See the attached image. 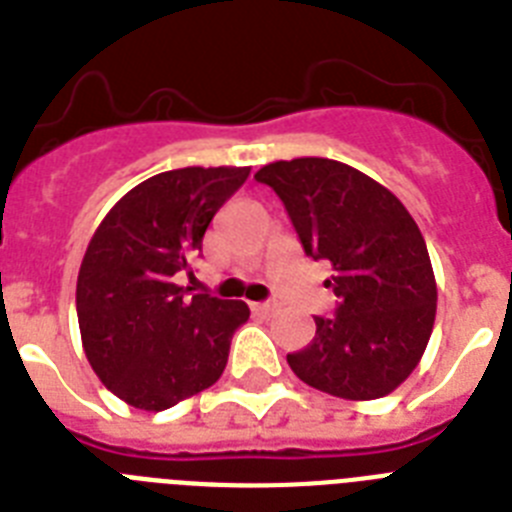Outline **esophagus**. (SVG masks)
Returning a JSON list of instances; mask_svg holds the SVG:
<instances>
[{"label":"esophagus","mask_w":512,"mask_h":512,"mask_svg":"<svg viewBox=\"0 0 512 512\" xmlns=\"http://www.w3.org/2000/svg\"><path fill=\"white\" fill-rule=\"evenodd\" d=\"M252 312L260 317H270L278 312V304L276 302H257V304H252Z\"/></svg>","instance_id":"esophagus-1"}]
</instances>
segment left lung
<instances>
[{"label": "left lung", "instance_id": "left-lung-1", "mask_svg": "<svg viewBox=\"0 0 512 512\" xmlns=\"http://www.w3.org/2000/svg\"><path fill=\"white\" fill-rule=\"evenodd\" d=\"M273 187L312 260H328L338 304L289 354L302 382L346 401L393 393L427 349L437 283L424 236L390 190L349 163L294 158L255 174Z\"/></svg>", "mask_w": 512, "mask_h": 512}]
</instances>
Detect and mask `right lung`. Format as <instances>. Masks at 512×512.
<instances>
[{"instance_id": "add662e5", "label": "right lung", "mask_w": 512, "mask_h": 512, "mask_svg": "<svg viewBox=\"0 0 512 512\" xmlns=\"http://www.w3.org/2000/svg\"><path fill=\"white\" fill-rule=\"evenodd\" d=\"M247 176L249 166L150 176L106 213L85 249L75 294L85 356L98 380L135 409H171L226 369L249 307L190 296L176 276L190 273L208 223Z\"/></svg>"}]
</instances>
